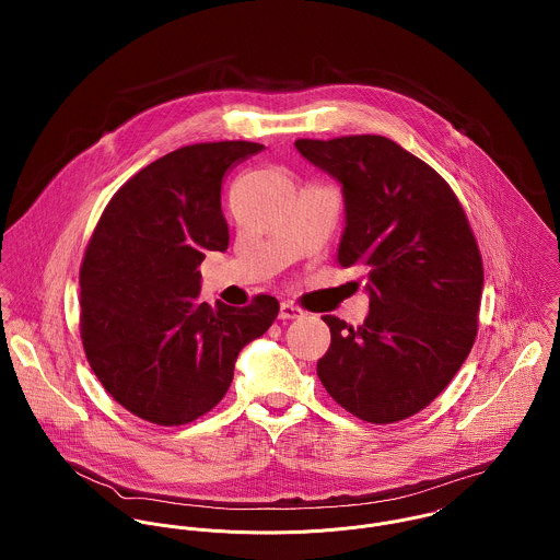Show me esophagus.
I'll return each mask as SVG.
<instances>
[{
  "label": "esophagus",
  "mask_w": 560,
  "mask_h": 560,
  "mask_svg": "<svg viewBox=\"0 0 560 560\" xmlns=\"http://www.w3.org/2000/svg\"><path fill=\"white\" fill-rule=\"evenodd\" d=\"M306 313L300 308V306H295V304H291V302H282L280 304V319H302Z\"/></svg>",
  "instance_id": "obj_1"
}]
</instances>
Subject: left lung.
I'll return each mask as SVG.
<instances>
[{
  "label": "left lung",
  "instance_id": "8db88e82",
  "mask_svg": "<svg viewBox=\"0 0 560 560\" xmlns=\"http://www.w3.org/2000/svg\"><path fill=\"white\" fill-rule=\"evenodd\" d=\"M342 187V267L364 269L369 315L355 329L325 315L317 362L329 397L388 424L435 399L462 369L479 327L482 262L448 183L384 136L298 140Z\"/></svg>",
  "mask_w": 560,
  "mask_h": 560
}]
</instances>
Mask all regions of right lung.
<instances>
[{"instance_id": "obj_1", "label": "right lung", "mask_w": 560, "mask_h": 560, "mask_svg": "<svg viewBox=\"0 0 560 560\" xmlns=\"http://www.w3.org/2000/svg\"><path fill=\"white\" fill-rule=\"evenodd\" d=\"M265 147H183L131 176L105 207L81 262V340L103 388L131 413L185 424L224 399L241 349L280 304L200 300V262L226 252L224 176Z\"/></svg>"}]
</instances>
